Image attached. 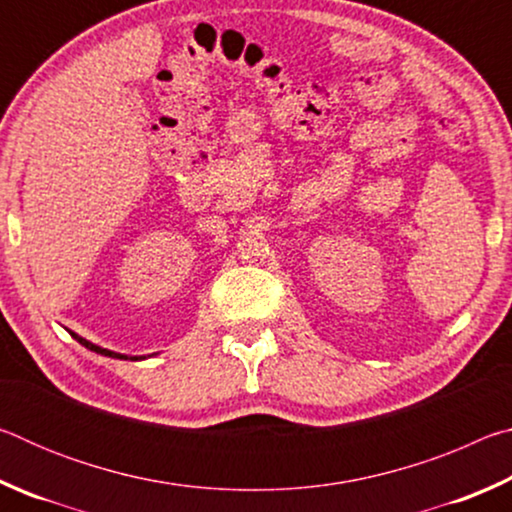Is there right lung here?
<instances>
[{"instance_id": "obj_1", "label": "right lung", "mask_w": 512, "mask_h": 512, "mask_svg": "<svg viewBox=\"0 0 512 512\" xmlns=\"http://www.w3.org/2000/svg\"><path fill=\"white\" fill-rule=\"evenodd\" d=\"M74 336L76 341H79L81 345H85V348L88 350H92V352H97V354H103V357H112V359H131V361H140V359H146V357H128V354H119V352H112V350H106V348H99V345H94V343H90V341H85L83 336H79L76 332H69Z\"/></svg>"}]
</instances>
